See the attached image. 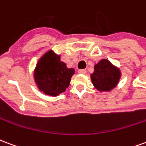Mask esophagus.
<instances>
[{"mask_svg":"<svg viewBox=\"0 0 146 146\" xmlns=\"http://www.w3.org/2000/svg\"><path fill=\"white\" fill-rule=\"evenodd\" d=\"M78 73L79 74H86V69H80V70H78Z\"/></svg>","mask_w":146,"mask_h":146,"instance_id":"1","label":"esophagus"}]
</instances>
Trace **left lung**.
<instances>
[{
  "label": "left lung",
  "mask_w": 146,
  "mask_h": 146,
  "mask_svg": "<svg viewBox=\"0 0 146 146\" xmlns=\"http://www.w3.org/2000/svg\"><path fill=\"white\" fill-rule=\"evenodd\" d=\"M120 71L107 60H102L95 65V72L91 74L92 82L100 91H110L117 85Z\"/></svg>",
  "instance_id": "obj_1"
}]
</instances>
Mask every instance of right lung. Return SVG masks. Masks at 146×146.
Here are the masks:
<instances>
[{
	"mask_svg": "<svg viewBox=\"0 0 146 146\" xmlns=\"http://www.w3.org/2000/svg\"><path fill=\"white\" fill-rule=\"evenodd\" d=\"M74 69H68L60 60V56L49 51L37 64L35 80L38 88L46 95L57 96L69 86Z\"/></svg>",
	"mask_w": 146,
	"mask_h": 146,
	"instance_id": "obj_1",
	"label": "right lung"
}]
</instances>
